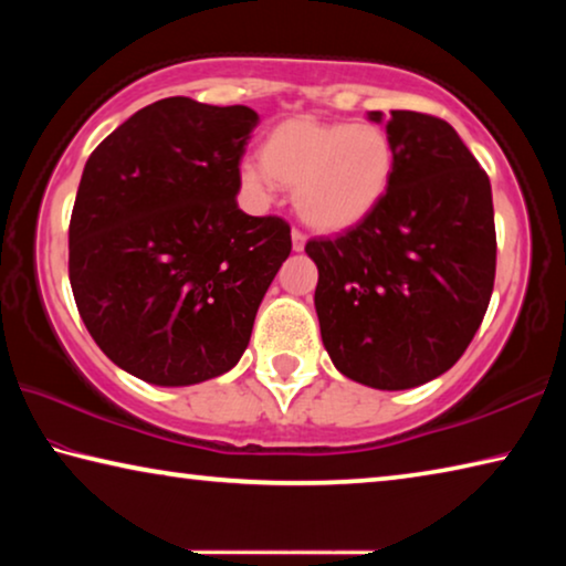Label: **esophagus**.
Here are the masks:
<instances>
[{"instance_id":"obj_1","label":"esophagus","mask_w":566,"mask_h":566,"mask_svg":"<svg viewBox=\"0 0 566 566\" xmlns=\"http://www.w3.org/2000/svg\"><path fill=\"white\" fill-rule=\"evenodd\" d=\"M304 244H306V237L294 229V232H292V249H294V252H302Z\"/></svg>"}]
</instances>
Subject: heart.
Segmentation results:
<instances>
[{
    "mask_svg": "<svg viewBox=\"0 0 566 566\" xmlns=\"http://www.w3.org/2000/svg\"><path fill=\"white\" fill-rule=\"evenodd\" d=\"M262 161H244L239 179L266 199L276 185L294 189V209L324 234L347 232L385 202L397 169L389 132L369 122L290 117L266 132Z\"/></svg>",
    "mask_w": 566,
    "mask_h": 566,
    "instance_id": "1",
    "label": "heart"
}]
</instances>
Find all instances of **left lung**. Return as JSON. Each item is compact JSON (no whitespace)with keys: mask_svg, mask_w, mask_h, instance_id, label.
Masks as SVG:
<instances>
[{"mask_svg":"<svg viewBox=\"0 0 566 566\" xmlns=\"http://www.w3.org/2000/svg\"><path fill=\"white\" fill-rule=\"evenodd\" d=\"M387 132L397 169L385 202L304 252L319 270L314 306L334 367L399 391L444 375L469 347L494 290L496 234L490 177L452 124L397 109Z\"/></svg>","mask_w":566,"mask_h":566,"instance_id":"left-lung-1","label":"left lung"}]
</instances>
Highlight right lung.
Here are the masks:
<instances>
[{"instance_id": "1", "label": "right lung", "mask_w": 566, "mask_h": 566, "mask_svg": "<svg viewBox=\"0 0 566 566\" xmlns=\"http://www.w3.org/2000/svg\"><path fill=\"white\" fill-rule=\"evenodd\" d=\"M260 114L159 99L92 151L70 222L76 310L142 381L189 387L242 359L256 310L292 252L290 224L237 205Z\"/></svg>"}]
</instances>
